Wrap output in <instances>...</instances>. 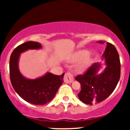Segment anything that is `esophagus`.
I'll use <instances>...</instances> for the list:
<instances>
[{"instance_id": "obj_1", "label": "esophagus", "mask_w": 130, "mask_h": 130, "mask_svg": "<svg viewBox=\"0 0 130 130\" xmlns=\"http://www.w3.org/2000/svg\"><path fill=\"white\" fill-rule=\"evenodd\" d=\"M73 76L72 75V74L70 73H67L65 74V76H64V81H65V83L70 84V83H71L73 81Z\"/></svg>"}]
</instances>
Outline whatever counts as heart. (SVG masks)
Masks as SVG:
<instances>
[{"mask_svg":"<svg viewBox=\"0 0 130 130\" xmlns=\"http://www.w3.org/2000/svg\"><path fill=\"white\" fill-rule=\"evenodd\" d=\"M90 52L87 50H80L74 54L70 61L71 62H76L82 60V62L76 67V71L79 73H83L90 66L92 58L89 56Z\"/></svg>","mask_w":130,"mask_h":130,"instance_id":"heart-1","label":"heart"}]
</instances>
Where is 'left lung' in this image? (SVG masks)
I'll return each instance as SVG.
<instances>
[{"instance_id":"obj_1","label":"left lung","mask_w":130,"mask_h":130,"mask_svg":"<svg viewBox=\"0 0 130 130\" xmlns=\"http://www.w3.org/2000/svg\"><path fill=\"white\" fill-rule=\"evenodd\" d=\"M97 43L104 44V41ZM106 67L102 72L101 63H94L84 74L76 77L80 84L77 96L82 102L87 104L98 103L107 98L116 89L120 77V62L119 53L113 44L107 43L102 56Z\"/></svg>"}]
</instances>
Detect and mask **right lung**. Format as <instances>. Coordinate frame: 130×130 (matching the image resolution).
<instances>
[{
  "mask_svg": "<svg viewBox=\"0 0 130 130\" xmlns=\"http://www.w3.org/2000/svg\"><path fill=\"white\" fill-rule=\"evenodd\" d=\"M42 46L36 41H27L18 46L10 59V76L15 92L27 102L35 105H43L53 99L63 82L64 74L55 75L47 72L43 76L30 79L24 76L19 69L21 54L29 50H40Z\"/></svg>",
  "mask_w": 130,
  "mask_h": 130,
  "instance_id": "obj_1",
  "label": "right lung"
}]
</instances>
